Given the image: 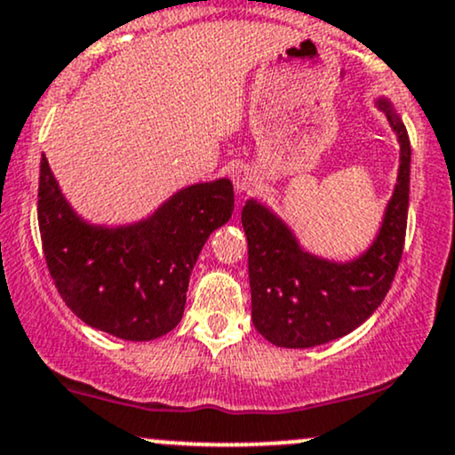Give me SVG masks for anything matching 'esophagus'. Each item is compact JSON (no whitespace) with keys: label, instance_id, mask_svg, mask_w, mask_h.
I'll list each match as a JSON object with an SVG mask.
<instances>
[{"label":"esophagus","instance_id":"esophagus-1","mask_svg":"<svg viewBox=\"0 0 455 455\" xmlns=\"http://www.w3.org/2000/svg\"><path fill=\"white\" fill-rule=\"evenodd\" d=\"M257 180H259V177L254 175L252 169H237L233 173V186H235V190L239 192V195L252 190V188L257 186Z\"/></svg>","mask_w":455,"mask_h":455}]
</instances>
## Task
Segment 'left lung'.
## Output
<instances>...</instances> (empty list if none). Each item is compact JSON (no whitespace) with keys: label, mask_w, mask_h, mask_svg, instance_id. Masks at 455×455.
<instances>
[{"label":"left lung","mask_w":455,"mask_h":455,"mask_svg":"<svg viewBox=\"0 0 455 455\" xmlns=\"http://www.w3.org/2000/svg\"><path fill=\"white\" fill-rule=\"evenodd\" d=\"M400 143V166L383 222L365 252L329 260L307 252L293 228L267 205L248 198L242 224L248 239L252 323L265 340L284 348H310L347 336L380 306L404 248L409 213L411 143L387 98L377 100Z\"/></svg>","instance_id":"left-lung-1"}]
</instances>
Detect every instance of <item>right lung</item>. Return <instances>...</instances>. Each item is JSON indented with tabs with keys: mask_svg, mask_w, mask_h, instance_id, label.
<instances>
[{
	"mask_svg": "<svg viewBox=\"0 0 455 455\" xmlns=\"http://www.w3.org/2000/svg\"><path fill=\"white\" fill-rule=\"evenodd\" d=\"M233 207V184L222 177L181 188L139 222L92 224L61 195L44 154L40 160L38 224L51 278L83 323L122 340H156L177 327L198 254Z\"/></svg>",
	"mask_w": 455,
	"mask_h": 455,
	"instance_id": "add662e5",
	"label": "right lung"
}]
</instances>
